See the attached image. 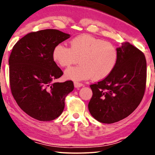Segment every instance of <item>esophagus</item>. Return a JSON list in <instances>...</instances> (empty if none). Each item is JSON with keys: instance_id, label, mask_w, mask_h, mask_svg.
I'll return each instance as SVG.
<instances>
[{"instance_id": "1", "label": "esophagus", "mask_w": 155, "mask_h": 155, "mask_svg": "<svg viewBox=\"0 0 155 155\" xmlns=\"http://www.w3.org/2000/svg\"><path fill=\"white\" fill-rule=\"evenodd\" d=\"M74 85H75V87L78 88V87H80L83 86V84L81 83V82H74Z\"/></svg>"}]
</instances>
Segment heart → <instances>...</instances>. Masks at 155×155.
Wrapping results in <instances>:
<instances>
[{
	"mask_svg": "<svg viewBox=\"0 0 155 155\" xmlns=\"http://www.w3.org/2000/svg\"><path fill=\"white\" fill-rule=\"evenodd\" d=\"M53 58L61 67H68L65 76L73 80H83L92 78L101 80L114 71L118 60V51L111 43L92 36L83 35L73 38L70 41V48L58 44L53 50Z\"/></svg>",
	"mask_w": 155,
	"mask_h": 155,
	"instance_id": "1",
	"label": "heart"
}]
</instances>
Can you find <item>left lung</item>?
I'll return each instance as SVG.
<instances>
[{
	"instance_id": "left-lung-1",
	"label": "left lung",
	"mask_w": 155,
	"mask_h": 155,
	"mask_svg": "<svg viewBox=\"0 0 155 155\" xmlns=\"http://www.w3.org/2000/svg\"><path fill=\"white\" fill-rule=\"evenodd\" d=\"M117 63L109 76L90 87L91 115L103 124H113L128 116L145 94L147 63L143 52L129 42L116 48Z\"/></svg>"
}]
</instances>
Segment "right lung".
Instances as JSON below:
<instances>
[{
  "mask_svg": "<svg viewBox=\"0 0 155 155\" xmlns=\"http://www.w3.org/2000/svg\"><path fill=\"white\" fill-rule=\"evenodd\" d=\"M68 34L47 29L28 33L15 44L9 58L10 90L27 115L40 121L56 119L65 107L73 81L55 82L63 71L53 58V50Z\"/></svg>",
  "mask_w": 155,
  "mask_h": 155,
  "instance_id": "obj_1",
  "label": "right lung"
}]
</instances>
